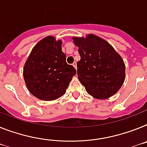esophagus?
I'll list each match as a JSON object with an SVG mask.
<instances>
[{
	"instance_id": "obj_1",
	"label": "esophagus",
	"mask_w": 147,
	"mask_h": 147,
	"mask_svg": "<svg viewBox=\"0 0 147 147\" xmlns=\"http://www.w3.org/2000/svg\"><path fill=\"white\" fill-rule=\"evenodd\" d=\"M72 66H73L74 67L76 68V69H77V63H76V61H75V62H74L73 63H72Z\"/></svg>"
}]
</instances>
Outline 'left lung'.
<instances>
[{"mask_svg":"<svg viewBox=\"0 0 147 147\" xmlns=\"http://www.w3.org/2000/svg\"><path fill=\"white\" fill-rule=\"evenodd\" d=\"M81 60L77 63L80 82L89 94L105 99L117 93L124 83L125 66L121 56L108 42L94 34L73 36Z\"/></svg>","mask_w":147,"mask_h":147,"instance_id":"left-lung-1","label":"left lung"}]
</instances>
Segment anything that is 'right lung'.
I'll list each match as a JSON object with an SVG mask.
<instances>
[{
    "instance_id": "right-lung-1",
    "label": "right lung",
    "mask_w": 147,
    "mask_h": 147,
    "mask_svg": "<svg viewBox=\"0 0 147 147\" xmlns=\"http://www.w3.org/2000/svg\"><path fill=\"white\" fill-rule=\"evenodd\" d=\"M62 40L48 36L33 48L23 69L29 92L39 99L53 101L65 94L76 76V69L66 62Z\"/></svg>"
}]
</instances>
